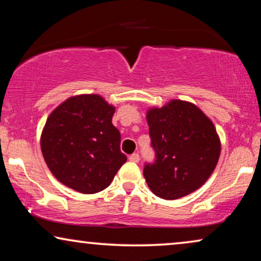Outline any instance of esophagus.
<instances>
[{"mask_svg":"<svg viewBox=\"0 0 261 261\" xmlns=\"http://www.w3.org/2000/svg\"><path fill=\"white\" fill-rule=\"evenodd\" d=\"M129 160L130 162H134V163H138L139 160H140V156H139L138 153H133V154L129 155Z\"/></svg>","mask_w":261,"mask_h":261,"instance_id":"1","label":"esophagus"}]
</instances>
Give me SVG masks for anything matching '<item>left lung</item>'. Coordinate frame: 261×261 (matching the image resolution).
<instances>
[{
	"instance_id": "left-lung-1",
	"label": "left lung",
	"mask_w": 261,
	"mask_h": 261,
	"mask_svg": "<svg viewBox=\"0 0 261 261\" xmlns=\"http://www.w3.org/2000/svg\"><path fill=\"white\" fill-rule=\"evenodd\" d=\"M156 160L145 165L153 194L172 201L190 195L208 180L221 154L213 121L194 103L171 99L146 113Z\"/></svg>"
}]
</instances>
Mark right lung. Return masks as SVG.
I'll use <instances>...</instances> for the list:
<instances>
[{"label": "right lung", "instance_id": "obj_1", "mask_svg": "<svg viewBox=\"0 0 261 261\" xmlns=\"http://www.w3.org/2000/svg\"><path fill=\"white\" fill-rule=\"evenodd\" d=\"M115 107L101 95L71 96L52 110L40 137L45 163L65 187L96 194L112 183L127 156L112 123Z\"/></svg>", "mask_w": 261, "mask_h": 261}]
</instances>
